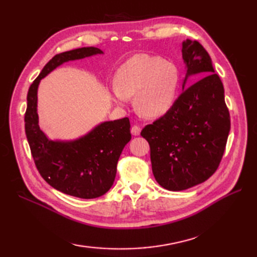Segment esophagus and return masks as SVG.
<instances>
[{"instance_id":"1","label":"esophagus","mask_w":257,"mask_h":257,"mask_svg":"<svg viewBox=\"0 0 257 257\" xmlns=\"http://www.w3.org/2000/svg\"><path fill=\"white\" fill-rule=\"evenodd\" d=\"M140 132H141V128L139 127V125L137 124H134L132 127V134L134 136H139L140 135Z\"/></svg>"}]
</instances>
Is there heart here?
I'll list each match as a JSON object with an SVG mask.
<instances>
[{"label": "heart", "mask_w": 257, "mask_h": 257, "mask_svg": "<svg viewBox=\"0 0 257 257\" xmlns=\"http://www.w3.org/2000/svg\"><path fill=\"white\" fill-rule=\"evenodd\" d=\"M180 81L173 63L159 56L137 54L118 69L113 97L120 105L135 97V106L149 118L165 114L176 100Z\"/></svg>", "instance_id": "b5f03b06"}]
</instances>
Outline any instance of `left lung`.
<instances>
[{
    "label": "left lung",
    "mask_w": 257,
    "mask_h": 257,
    "mask_svg": "<svg viewBox=\"0 0 257 257\" xmlns=\"http://www.w3.org/2000/svg\"><path fill=\"white\" fill-rule=\"evenodd\" d=\"M188 77L203 76L173 102L172 107L141 136L150 146L152 172L162 188L182 191L206 181L219 168L231 129L224 87L199 42L182 43Z\"/></svg>",
    "instance_id": "left-lung-1"
}]
</instances>
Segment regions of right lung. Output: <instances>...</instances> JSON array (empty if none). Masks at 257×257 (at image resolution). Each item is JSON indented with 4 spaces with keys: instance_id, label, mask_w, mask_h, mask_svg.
<instances>
[{
    "instance_id": "add662e5",
    "label": "right lung",
    "mask_w": 257,
    "mask_h": 257,
    "mask_svg": "<svg viewBox=\"0 0 257 257\" xmlns=\"http://www.w3.org/2000/svg\"><path fill=\"white\" fill-rule=\"evenodd\" d=\"M102 54L97 47H81L54 56L27 92L25 134L42 178L61 192L95 199L111 188L119 157L130 139L129 118L105 121L77 140L53 141L38 125L37 88L42 78L65 62Z\"/></svg>"
}]
</instances>
